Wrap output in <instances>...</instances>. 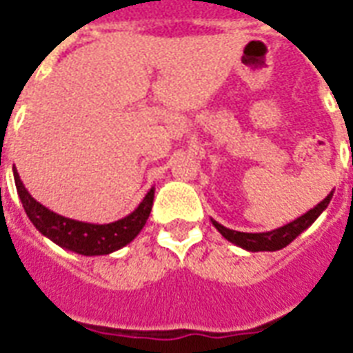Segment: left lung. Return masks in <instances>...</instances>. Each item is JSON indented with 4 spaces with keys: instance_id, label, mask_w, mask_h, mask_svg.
I'll return each mask as SVG.
<instances>
[{
    "instance_id": "left-lung-1",
    "label": "left lung",
    "mask_w": 353,
    "mask_h": 353,
    "mask_svg": "<svg viewBox=\"0 0 353 353\" xmlns=\"http://www.w3.org/2000/svg\"><path fill=\"white\" fill-rule=\"evenodd\" d=\"M332 196H334V192H330L321 203L315 205L312 210H307L306 214H302L301 218H296V220L290 221L288 225L279 227V229H274V231L240 232L232 231V229H227V227H223L216 220L210 221H212V225L220 231V234L223 236L225 240H229L231 243H234V245L241 247V249H245V251H280V249H284L285 245H290L296 236L306 231L307 227L312 225L313 221L323 214L324 210H326V207L330 205V201H332Z\"/></svg>"
}]
</instances>
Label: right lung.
Returning <instances> with one entry per match:
<instances>
[{
  "mask_svg": "<svg viewBox=\"0 0 353 353\" xmlns=\"http://www.w3.org/2000/svg\"><path fill=\"white\" fill-rule=\"evenodd\" d=\"M14 181H16V190L23 203V209L32 221V225L41 232V234L54 241L62 249L73 251L77 254L84 256H102V254H112L113 251H119L124 245L143 231L144 223L148 220L150 210L154 205V192L152 187L144 199L139 203V207L132 214L124 216L121 220L112 221V223H88V221H79L60 216L52 212L41 203H38L29 190L23 187L19 179L18 170L14 168Z\"/></svg>",
  "mask_w": 353,
  "mask_h": 353,
  "instance_id": "obj_1",
  "label": "right lung"
}]
</instances>
